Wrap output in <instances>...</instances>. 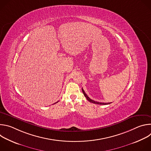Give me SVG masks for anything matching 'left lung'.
Listing matches in <instances>:
<instances>
[{"label": "left lung", "instance_id": "8db88e82", "mask_svg": "<svg viewBox=\"0 0 151 151\" xmlns=\"http://www.w3.org/2000/svg\"><path fill=\"white\" fill-rule=\"evenodd\" d=\"M82 93H83V95H84V96L87 98V99L90 101V102H91V103H95V104H104V105H106V104H110V103H101V102H98V101H94V100H91L87 94H86V93H85V91H83V88H82Z\"/></svg>", "mask_w": 151, "mask_h": 151}]
</instances>
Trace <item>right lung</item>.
Here are the masks:
<instances>
[{
  "instance_id": "add662e5",
  "label": "right lung",
  "mask_w": 151,
  "mask_h": 151,
  "mask_svg": "<svg viewBox=\"0 0 151 151\" xmlns=\"http://www.w3.org/2000/svg\"><path fill=\"white\" fill-rule=\"evenodd\" d=\"M57 102H58V101H57Z\"/></svg>"
}]
</instances>
